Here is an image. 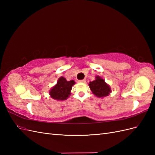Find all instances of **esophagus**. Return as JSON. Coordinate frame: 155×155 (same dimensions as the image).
I'll return each mask as SVG.
<instances>
[{"label": "esophagus", "instance_id": "esophagus-1", "mask_svg": "<svg viewBox=\"0 0 155 155\" xmlns=\"http://www.w3.org/2000/svg\"><path fill=\"white\" fill-rule=\"evenodd\" d=\"M79 83H85L86 82V79H81V80H79Z\"/></svg>", "mask_w": 155, "mask_h": 155}]
</instances>
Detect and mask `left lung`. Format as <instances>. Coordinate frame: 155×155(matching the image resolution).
Returning a JSON list of instances; mask_svg holds the SVG:
<instances>
[{"mask_svg":"<svg viewBox=\"0 0 155 155\" xmlns=\"http://www.w3.org/2000/svg\"><path fill=\"white\" fill-rule=\"evenodd\" d=\"M89 87L94 94L99 97L107 96L111 92L110 87L100 76H97L94 81L90 82Z\"/></svg>","mask_w":155,"mask_h":155,"instance_id":"obj_1","label":"left lung"}]
</instances>
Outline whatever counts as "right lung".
I'll list each match as a JSON object with an SVG mask.
<instances>
[{"instance_id": "right-lung-1", "label": "right lung", "mask_w": 155, "mask_h": 155, "mask_svg": "<svg viewBox=\"0 0 155 155\" xmlns=\"http://www.w3.org/2000/svg\"><path fill=\"white\" fill-rule=\"evenodd\" d=\"M74 84V80L68 81L64 78L61 77L57 84L50 90V95L54 100H65L70 94V91Z\"/></svg>"}]
</instances>
